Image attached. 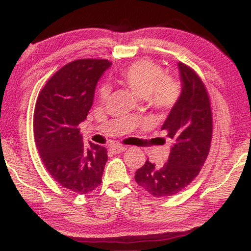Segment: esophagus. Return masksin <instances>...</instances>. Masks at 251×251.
I'll list each match as a JSON object with an SVG mask.
<instances>
[{
  "instance_id": "esophagus-1",
  "label": "esophagus",
  "mask_w": 251,
  "mask_h": 251,
  "mask_svg": "<svg viewBox=\"0 0 251 251\" xmlns=\"http://www.w3.org/2000/svg\"><path fill=\"white\" fill-rule=\"evenodd\" d=\"M110 151L113 152V154H120V152L124 151L126 148L124 146H120V145H114L109 148Z\"/></svg>"
}]
</instances>
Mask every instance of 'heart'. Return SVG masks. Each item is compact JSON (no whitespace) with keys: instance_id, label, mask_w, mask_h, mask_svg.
I'll return each mask as SVG.
<instances>
[{"instance_id":"b5f03b06","label":"heart","mask_w":251,"mask_h":251,"mask_svg":"<svg viewBox=\"0 0 251 251\" xmlns=\"http://www.w3.org/2000/svg\"><path fill=\"white\" fill-rule=\"evenodd\" d=\"M121 82L146 103L158 110H169L180 97V86L175 79L165 76L163 69L150 59H141L121 72ZM109 90L103 86L100 99H108ZM130 114L129 116H133Z\"/></svg>"}]
</instances>
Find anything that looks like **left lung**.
<instances>
[{
    "mask_svg": "<svg viewBox=\"0 0 251 251\" xmlns=\"http://www.w3.org/2000/svg\"><path fill=\"white\" fill-rule=\"evenodd\" d=\"M181 93L161 130L172 141L167 163L156 166L150 160L135 174V180L154 197L179 193L205 164L212 136L210 100L205 85L195 71L178 63Z\"/></svg>",
    "mask_w": 251,
    "mask_h": 251,
    "instance_id": "1",
    "label": "left lung"
}]
</instances>
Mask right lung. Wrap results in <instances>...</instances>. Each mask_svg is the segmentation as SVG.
<instances>
[{
	"mask_svg": "<svg viewBox=\"0 0 251 251\" xmlns=\"http://www.w3.org/2000/svg\"><path fill=\"white\" fill-rule=\"evenodd\" d=\"M112 65L107 59H76L58 70L37 97L34 137L46 171L62 187L83 195L101 182L107 150L83 144L79 124L86 120L97 82Z\"/></svg>",
	"mask_w": 251,
	"mask_h": 251,
	"instance_id": "1",
	"label": "right lung"
}]
</instances>
